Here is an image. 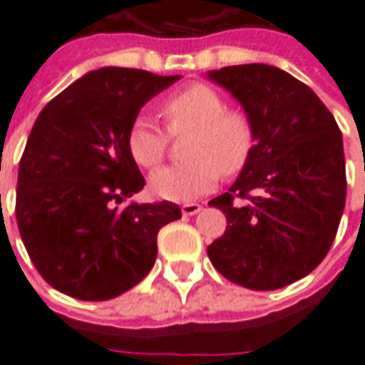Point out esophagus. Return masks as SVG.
<instances>
[{
    "instance_id": "esophagus-1",
    "label": "esophagus",
    "mask_w": 365,
    "mask_h": 365,
    "mask_svg": "<svg viewBox=\"0 0 365 365\" xmlns=\"http://www.w3.org/2000/svg\"><path fill=\"white\" fill-rule=\"evenodd\" d=\"M199 211H201V205H197V203H185V205H182V213L185 215V217L197 215Z\"/></svg>"
}]
</instances>
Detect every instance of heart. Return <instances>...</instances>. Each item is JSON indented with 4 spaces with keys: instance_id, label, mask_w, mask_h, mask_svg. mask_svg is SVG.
<instances>
[{
    "instance_id": "obj_1",
    "label": "heart",
    "mask_w": 365,
    "mask_h": 365,
    "mask_svg": "<svg viewBox=\"0 0 365 365\" xmlns=\"http://www.w3.org/2000/svg\"><path fill=\"white\" fill-rule=\"evenodd\" d=\"M172 136L190 133L185 162L160 168L150 175V190L168 201H193L205 195L219 178L240 174L256 148L250 115L227 107L225 97L207 83H191L168 96L160 105ZM170 136L148 117H136L128 128L127 146L138 166L156 168L164 160Z\"/></svg>"
}]
</instances>
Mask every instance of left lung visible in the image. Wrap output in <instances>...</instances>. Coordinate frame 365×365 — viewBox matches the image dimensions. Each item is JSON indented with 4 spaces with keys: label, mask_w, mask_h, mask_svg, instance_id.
I'll return each mask as SVG.
<instances>
[{
    "label": "left lung",
    "mask_w": 365,
    "mask_h": 365,
    "mask_svg": "<svg viewBox=\"0 0 365 365\" xmlns=\"http://www.w3.org/2000/svg\"><path fill=\"white\" fill-rule=\"evenodd\" d=\"M256 128L248 166L209 201L227 230L207 248L217 272L254 291L285 287L329 254L346 203L342 133L309 86L268 64L209 72Z\"/></svg>",
    "instance_id": "left-lung-1"
}]
</instances>
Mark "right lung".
<instances>
[{"instance_id":"obj_1","label":"right lung","mask_w":365,"mask_h":365,"mask_svg":"<svg viewBox=\"0 0 365 365\" xmlns=\"http://www.w3.org/2000/svg\"><path fill=\"white\" fill-rule=\"evenodd\" d=\"M175 80L101 68L36 117L19 162L15 215L31 260L54 289L82 301L125 293L154 266L158 230L182 219L172 201L119 207L146 183L128 152V128Z\"/></svg>"}]
</instances>
